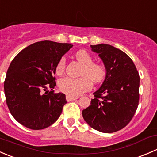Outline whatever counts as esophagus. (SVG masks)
Returning a JSON list of instances; mask_svg holds the SVG:
<instances>
[{"instance_id": "1", "label": "esophagus", "mask_w": 157, "mask_h": 157, "mask_svg": "<svg viewBox=\"0 0 157 157\" xmlns=\"http://www.w3.org/2000/svg\"><path fill=\"white\" fill-rule=\"evenodd\" d=\"M66 99H67V101H74V100L77 99V97L71 96V95H66Z\"/></svg>"}]
</instances>
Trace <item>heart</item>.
<instances>
[{"label":"heart","instance_id":"1","mask_svg":"<svg viewBox=\"0 0 157 157\" xmlns=\"http://www.w3.org/2000/svg\"><path fill=\"white\" fill-rule=\"evenodd\" d=\"M75 58L83 65L80 78L64 77L59 81V90L71 96H77L92 88V83L98 84L105 80L107 75L106 66L100 62H94L93 58L86 50L80 49L75 53ZM66 67L65 57H62L56 67V72L61 75Z\"/></svg>","mask_w":157,"mask_h":157}]
</instances>
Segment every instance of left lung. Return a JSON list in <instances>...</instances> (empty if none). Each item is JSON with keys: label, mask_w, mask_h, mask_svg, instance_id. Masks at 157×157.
Segmentation results:
<instances>
[{"label": "left lung", "mask_w": 157, "mask_h": 157, "mask_svg": "<svg viewBox=\"0 0 157 157\" xmlns=\"http://www.w3.org/2000/svg\"><path fill=\"white\" fill-rule=\"evenodd\" d=\"M91 48L106 66L107 75L83 117L97 131L115 132L129 123L138 108L139 74L131 58L120 49L104 44Z\"/></svg>", "instance_id": "8db88e82"}]
</instances>
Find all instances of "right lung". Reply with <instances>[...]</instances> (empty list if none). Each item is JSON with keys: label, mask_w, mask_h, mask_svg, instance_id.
Segmentation results:
<instances>
[{"label": "right lung", "mask_w": 157, "mask_h": 157, "mask_svg": "<svg viewBox=\"0 0 157 157\" xmlns=\"http://www.w3.org/2000/svg\"><path fill=\"white\" fill-rule=\"evenodd\" d=\"M72 47L40 41L13 59L4 80V93L10 112L22 126L44 129L59 117L67 101L65 94L54 92V74L59 60Z\"/></svg>", "instance_id": "1"}]
</instances>
